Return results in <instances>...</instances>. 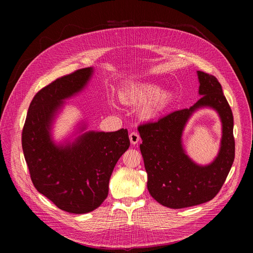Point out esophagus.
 <instances>
[{"label": "esophagus", "instance_id": "obj_1", "mask_svg": "<svg viewBox=\"0 0 253 253\" xmlns=\"http://www.w3.org/2000/svg\"><path fill=\"white\" fill-rule=\"evenodd\" d=\"M129 139H130V142L131 144H133V145H135V144H137L140 140V136L137 132H131L130 135H129Z\"/></svg>", "mask_w": 253, "mask_h": 253}]
</instances>
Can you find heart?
<instances>
[{
	"label": "heart",
	"mask_w": 253,
	"mask_h": 253,
	"mask_svg": "<svg viewBox=\"0 0 253 253\" xmlns=\"http://www.w3.org/2000/svg\"><path fill=\"white\" fill-rule=\"evenodd\" d=\"M120 100L129 105L145 103L141 109V116L152 118L169 103L171 96L160 87L150 83L128 82L119 90Z\"/></svg>",
	"instance_id": "heart-1"
}]
</instances>
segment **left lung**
I'll return each instance as SVG.
<instances>
[{
    "instance_id": "obj_1",
    "label": "left lung",
    "mask_w": 253,
    "mask_h": 253,
    "mask_svg": "<svg viewBox=\"0 0 253 253\" xmlns=\"http://www.w3.org/2000/svg\"><path fill=\"white\" fill-rule=\"evenodd\" d=\"M197 74L201 98L193 106L138 127L149 193L157 202L173 209L190 207L213 199L224 184L235 156L233 115L222 87L214 76L202 71H197ZM201 106L213 107L223 122L220 153L206 167L195 165L186 155L181 141L186 122Z\"/></svg>"
}]
</instances>
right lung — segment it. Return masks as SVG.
<instances>
[{
  "label": "right lung",
  "instance_id": "obj_1",
  "mask_svg": "<svg viewBox=\"0 0 253 253\" xmlns=\"http://www.w3.org/2000/svg\"><path fill=\"white\" fill-rule=\"evenodd\" d=\"M93 73L84 68L56 79L33 98L22 132V147L32 182L58 208L76 214L98 208L109 191L113 169L129 148L127 129L86 132L72 144L57 146L52 120L63 100L80 92Z\"/></svg>",
  "mask_w": 253,
  "mask_h": 253
}]
</instances>
